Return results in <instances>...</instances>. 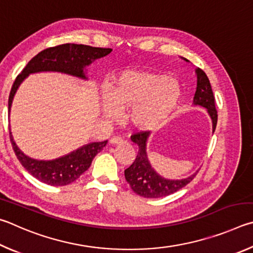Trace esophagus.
I'll return each instance as SVG.
<instances>
[{
    "label": "esophagus",
    "mask_w": 253,
    "mask_h": 253,
    "mask_svg": "<svg viewBox=\"0 0 253 253\" xmlns=\"http://www.w3.org/2000/svg\"><path fill=\"white\" fill-rule=\"evenodd\" d=\"M123 143V140L121 138H118V136H114V138L110 139V144L112 145H120Z\"/></svg>",
    "instance_id": "obj_1"
}]
</instances>
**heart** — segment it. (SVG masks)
Listing matches in <instances>:
<instances>
[{
	"label": "heart",
	"mask_w": 253,
	"mask_h": 253,
	"mask_svg": "<svg viewBox=\"0 0 253 253\" xmlns=\"http://www.w3.org/2000/svg\"><path fill=\"white\" fill-rule=\"evenodd\" d=\"M181 90L174 80L144 70H126L111 82L103 112L110 119L130 110L129 122L141 131L156 130L169 121L179 104Z\"/></svg>",
	"instance_id": "obj_1"
}]
</instances>
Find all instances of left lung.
I'll return each mask as SVG.
<instances>
[{
  "mask_svg": "<svg viewBox=\"0 0 253 253\" xmlns=\"http://www.w3.org/2000/svg\"><path fill=\"white\" fill-rule=\"evenodd\" d=\"M189 62L187 59H184ZM197 73V91L193 97V104L206 108L212 120V131L214 132L218 113L215 110V100L209 79L201 69H196ZM150 136V131H142L131 135L132 142L139 147L138 156L134 162L124 170V176L131 189L143 198H162L167 197L182 189L194 179L196 173L181 180H170L161 176L150 165L147 154V143Z\"/></svg>",
  "mask_w": 253,
  "mask_h": 253,
  "instance_id": "1",
  "label": "left lung"
}]
</instances>
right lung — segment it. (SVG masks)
I'll return each mask as SVG.
<instances>
[{
  "instance_id": "obj_1",
  "label": "right lung",
  "mask_w": 253,
  "mask_h": 253,
  "mask_svg": "<svg viewBox=\"0 0 253 253\" xmlns=\"http://www.w3.org/2000/svg\"><path fill=\"white\" fill-rule=\"evenodd\" d=\"M112 48L93 47L83 44L66 43L61 45L45 48L31 60L22 72L17 75L13 83L8 96V114H10L13 97L22 81L31 73L38 72H60L72 75L79 79L86 80L85 66L93 61L103 57L111 53ZM10 140L16 158L19 159L24 169L34 178L43 183L54 187H62L74 182L88 168L92 160L108 143V140L102 142L87 143L66 156L55 160L43 161L35 160L21 151L13 140L10 129Z\"/></svg>"
}]
</instances>
